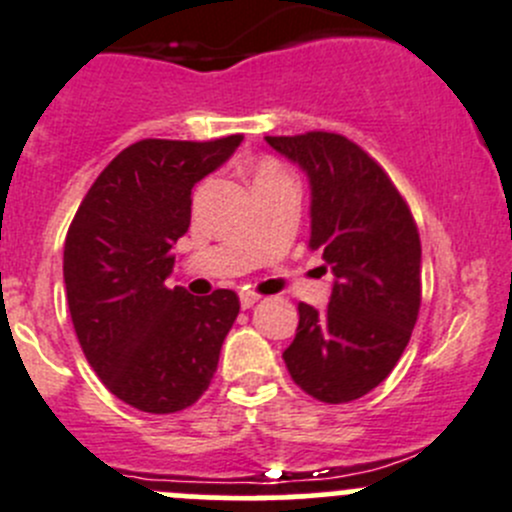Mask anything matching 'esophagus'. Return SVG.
Here are the masks:
<instances>
[{"label":"esophagus","mask_w":512,"mask_h":512,"mask_svg":"<svg viewBox=\"0 0 512 512\" xmlns=\"http://www.w3.org/2000/svg\"><path fill=\"white\" fill-rule=\"evenodd\" d=\"M257 300H260V295H257V292H250V290L240 292V305H242V310H250V307L255 305Z\"/></svg>","instance_id":"1"}]
</instances>
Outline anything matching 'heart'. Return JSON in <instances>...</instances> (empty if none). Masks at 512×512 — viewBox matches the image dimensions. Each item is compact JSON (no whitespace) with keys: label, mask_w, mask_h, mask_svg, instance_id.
Instances as JSON below:
<instances>
[{"label":"heart","mask_w":512,"mask_h":512,"mask_svg":"<svg viewBox=\"0 0 512 512\" xmlns=\"http://www.w3.org/2000/svg\"><path fill=\"white\" fill-rule=\"evenodd\" d=\"M275 177H285L282 167L272 160H262L257 162L255 167V185L257 182H267V180H275Z\"/></svg>","instance_id":"heart-1"}]
</instances>
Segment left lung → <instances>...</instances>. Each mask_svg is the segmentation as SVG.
Instances as JSON below:
<instances>
[{"label": "left lung", "instance_id": "1", "mask_svg": "<svg viewBox=\"0 0 512 512\" xmlns=\"http://www.w3.org/2000/svg\"><path fill=\"white\" fill-rule=\"evenodd\" d=\"M310 182V247L332 272L327 310L300 302L282 357L322 403L377 388L403 355L420 310V235L408 205L367 152L330 132L265 137Z\"/></svg>", "mask_w": 512, "mask_h": 512}]
</instances>
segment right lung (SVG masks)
<instances>
[{
    "mask_svg": "<svg viewBox=\"0 0 512 512\" xmlns=\"http://www.w3.org/2000/svg\"><path fill=\"white\" fill-rule=\"evenodd\" d=\"M245 137L142 140L89 187L64 240V287L84 357L104 388L152 415L202 398L240 312L232 290L195 297L167 287L190 227L192 187Z\"/></svg>",
    "mask_w": 512,
    "mask_h": 512,
    "instance_id": "1",
    "label": "right lung"
}]
</instances>
